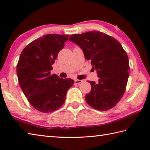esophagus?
<instances>
[{
	"instance_id": "obj_1",
	"label": "esophagus",
	"mask_w": 150,
	"mask_h": 150,
	"mask_svg": "<svg viewBox=\"0 0 150 150\" xmlns=\"http://www.w3.org/2000/svg\"><path fill=\"white\" fill-rule=\"evenodd\" d=\"M83 80H79V79H75V84H80L81 83L83 82Z\"/></svg>"
}]
</instances>
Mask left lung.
Wrapping results in <instances>:
<instances>
[{
  "mask_svg": "<svg viewBox=\"0 0 150 150\" xmlns=\"http://www.w3.org/2000/svg\"><path fill=\"white\" fill-rule=\"evenodd\" d=\"M69 40L82 50L99 78L97 83L88 81L91 90L85 95L86 102L98 110L113 108L125 92L129 76V60L122 46L114 38L95 30L73 34Z\"/></svg>",
  "mask_w": 150,
  "mask_h": 150,
  "instance_id": "1",
  "label": "left lung"
}]
</instances>
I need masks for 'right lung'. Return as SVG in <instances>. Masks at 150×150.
<instances>
[{
  "label": "right lung",
  "mask_w": 150,
  "mask_h": 150,
  "mask_svg": "<svg viewBox=\"0 0 150 150\" xmlns=\"http://www.w3.org/2000/svg\"><path fill=\"white\" fill-rule=\"evenodd\" d=\"M68 38L69 35H44L28 45L20 54L16 67L20 86L30 105L42 112L59 108L74 83L71 79H62L50 71Z\"/></svg>",
  "instance_id": "obj_1"
}]
</instances>
